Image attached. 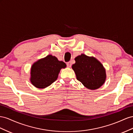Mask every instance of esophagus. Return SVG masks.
<instances>
[{
	"label": "esophagus",
	"instance_id": "esophagus-1",
	"mask_svg": "<svg viewBox=\"0 0 133 133\" xmlns=\"http://www.w3.org/2000/svg\"><path fill=\"white\" fill-rule=\"evenodd\" d=\"M67 66L68 67H71V62L70 61L67 62Z\"/></svg>",
	"mask_w": 133,
	"mask_h": 133
}]
</instances>
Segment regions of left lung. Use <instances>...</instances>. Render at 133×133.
I'll return each mask as SVG.
<instances>
[{
    "label": "left lung",
    "instance_id": "left-lung-1",
    "mask_svg": "<svg viewBox=\"0 0 133 133\" xmlns=\"http://www.w3.org/2000/svg\"><path fill=\"white\" fill-rule=\"evenodd\" d=\"M72 66L77 80L87 89L94 90L104 84L107 75L103 65L94 57L81 54L75 58Z\"/></svg>",
    "mask_w": 133,
    "mask_h": 133
}]
</instances>
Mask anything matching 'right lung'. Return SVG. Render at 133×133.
<instances>
[{
  "mask_svg": "<svg viewBox=\"0 0 133 133\" xmlns=\"http://www.w3.org/2000/svg\"><path fill=\"white\" fill-rule=\"evenodd\" d=\"M66 67V63L59 61L55 56L48 55L33 64L30 80L36 88H45L56 80L61 69Z\"/></svg>",
  "mask_w": 133,
  "mask_h": 133,
  "instance_id": "add662e5",
  "label": "right lung"
}]
</instances>
